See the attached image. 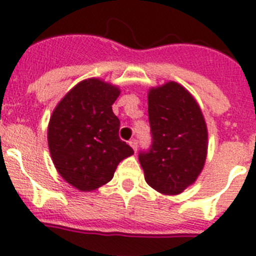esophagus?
<instances>
[{
	"instance_id": "esophagus-1",
	"label": "esophagus",
	"mask_w": 256,
	"mask_h": 256,
	"mask_svg": "<svg viewBox=\"0 0 256 256\" xmlns=\"http://www.w3.org/2000/svg\"><path fill=\"white\" fill-rule=\"evenodd\" d=\"M130 145H131V148H132L136 152L138 150V146H139V142H138L136 139H131L130 140Z\"/></svg>"
}]
</instances>
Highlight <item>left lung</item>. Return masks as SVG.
<instances>
[{
    "label": "left lung",
    "instance_id": "1",
    "mask_svg": "<svg viewBox=\"0 0 256 256\" xmlns=\"http://www.w3.org/2000/svg\"><path fill=\"white\" fill-rule=\"evenodd\" d=\"M148 116L152 144L139 152L145 181L162 194H180L206 163L204 117L191 94L174 82L149 92Z\"/></svg>",
    "mask_w": 256,
    "mask_h": 256
}]
</instances>
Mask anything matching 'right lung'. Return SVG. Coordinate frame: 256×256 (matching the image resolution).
<instances>
[{
    "instance_id": "add662e5",
    "label": "right lung",
    "mask_w": 256,
    "mask_h": 256,
    "mask_svg": "<svg viewBox=\"0 0 256 256\" xmlns=\"http://www.w3.org/2000/svg\"><path fill=\"white\" fill-rule=\"evenodd\" d=\"M120 90L88 79L58 103L48 126V146L57 171L74 188L96 190L111 181L132 148L120 139V120L112 104Z\"/></svg>"
}]
</instances>
